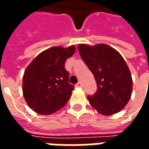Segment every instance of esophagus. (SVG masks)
I'll list each match as a JSON object with an SVG mask.
<instances>
[{
    "label": "esophagus",
    "mask_w": 149,
    "mask_h": 149,
    "mask_svg": "<svg viewBox=\"0 0 149 149\" xmlns=\"http://www.w3.org/2000/svg\"><path fill=\"white\" fill-rule=\"evenodd\" d=\"M76 86H77V87H79V88H82L83 87V84H82V83H81V82H80V81H79L77 84H76Z\"/></svg>",
    "instance_id": "34e87169"
}]
</instances>
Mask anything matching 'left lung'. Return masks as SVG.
<instances>
[{
	"label": "left lung",
	"mask_w": 149,
	"mask_h": 149,
	"mask_svg": "<svg viewBox=\"0 0 149 149\" xmlns=\"http://www.w3.org/2000/svg\"><path fill=\"white\" fill-rule=\"evenodd\" d=\"M78 50L97 85L96 93L87 97L91 106L105 116L119 112L128 104L132 90L131 72L124 58L104 44H81Z\"/></svg>",
	"instance_id": "1"
}]
</instances>
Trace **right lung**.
I'll return each mask as SVG.
<instances>
[{"label": "right lung", "instance_id": "right-lung-1", "mask_svg": "<svg viewBox=\"0 0 149 149\" xmlns=\"http://www.w3.org/2000/svg\"><path fill=\"white\" fill-rule=\"evenodd\" d=\"M75 46L52 47L40 53L23 77V95L29 108L41 115L61 109L72 95L74 85L68 81L66 60L74 54Z\"/></svg>", "mask_w": 149, "mask_h": 149}]
</instances>
